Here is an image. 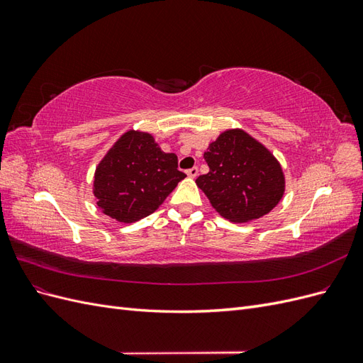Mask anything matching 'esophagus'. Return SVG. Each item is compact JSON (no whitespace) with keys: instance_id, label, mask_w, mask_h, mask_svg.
Listing matches in <instances>:
<instances>
[{"instance_id":"34e87169","label":"esophagus","mask_w":363,"mask_h":363,"mask_svg":"<svg viewBox=\"0 0 363 363\" xmlns=\"http://www.w3.org/2000/svg\"><path fill=\"white\" fill-rule=\"evenodd\" d=\"M186 174H188V177H191V179H195L196 175H199V168H196V167H194V168H189L188 171H186Z\"/></svg>"}]
</instances>
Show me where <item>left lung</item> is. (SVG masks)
<instances>
[{
	"mask_svg": "<svg viewBox=\"0 0 363 363\" xmlns=\"http://www.w3.org/2000/svg\"><path fill=\"white\" fill-rule=\"evenodd\" d=\"M207 174L199 188L225 219L245 223L271 212L284 192L280 163L242 130H228L204 152Z\"/></svg>",
	"mask_w": 363,
	"mask_h": 363,
	"instance_id": "obj_1",
	"label": "left lung"
}]
</instances>
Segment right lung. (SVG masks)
Listing matches in <instances>:
<instances>
[{
  "label": "right lung",
  "instance_id": "add662e5",
  "mask_svg": "<svg viewBox=\"0 0 363 363\" xmlns=\"http://www.w3.org/2000/svg\"><path fill=\"white\" fill-rule=\"evenodd\" d=\"M174 152H163L148 133L127 131L98 164L94 195L101 211L119 223L152 213L186 174Z\"/></svg>",
  "mask_w": 363,
  "mask_h": 363
}]
</instances>
